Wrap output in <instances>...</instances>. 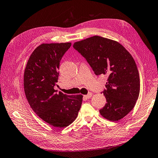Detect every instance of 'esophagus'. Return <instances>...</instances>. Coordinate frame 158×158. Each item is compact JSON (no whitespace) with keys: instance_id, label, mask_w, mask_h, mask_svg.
Returning a JSON list of instances; mask_svg holds the SVG:
<instances>
[{"instance_id":"obj_1","label":"esophagus","mask_w":158,"mask_h":158,"mask_svg":"<svg viewBox=\"0 0 158 158\" xmlns=\"http://www.w3.org/2000/svg\"><path fill=\"white\" fill-rule=\"evenodd\" d=\"M91 96H92V93L89 92V93H88L86 94V95H85L84 97H85L86 99H88V98H91Z\"/></svg>"}]
</instances>
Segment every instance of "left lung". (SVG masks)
Segmentation results:
<instances>
[{
	"mask_svg": "<svg viewBox=\"0 0 158 158\" xmlns=\"http://www.w3.org/2000/svg\"><path fill=\"white\" fill-rule=\"evenodd\" d=\"M73 48L86 60L95 75L108 76L102 92L107 103L100 114L113 121L124 118L133 109L140 93L138 69L130 52L118 42L100 36L76 42Z\"/></svg>",
	"mask_w": 158,
	"mask_h": 158,
	"instance_id": "1",
	"label": "left lung"
}]
</instances>
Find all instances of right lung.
Instances as JSON below:
<instances>
[{
    "instance_id": "add662e5",
    "label": "right lung",
    "mask_w": 158,
    "mask_h": 158,
    "mask_svg": "<svg viewBox=\"0 0 158 158\" xmlns=\"http://www.w3.org/2000/svg\"><path fill=\"white\" fill-rule=\"evenodd\" d=\"M70 43L43 44L30 55L24 72L26 98L38 116L56 128L74 121L81 109L82 95H68L54 89L59 76L60 61Z\"/></svg>"
}]
</instances>
